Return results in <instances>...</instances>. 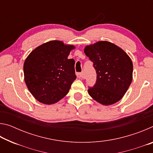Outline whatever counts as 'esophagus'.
Here are the masks:
<instances>
[{
  "label": "esophagus",
  "instance_id": "1",
  "mask_svg": "<svg viewBox=\"0 0 153 153\" xmlns=\"http://www.w3.org/2000/svg\"><path fill=\"white\" fill-rule=\"evenodd\" d=\"M76 75L79 78H83V73H77Z\"/></svg>",
  "mask_w": 153,
  "mask_h": 153
}]
</instances>
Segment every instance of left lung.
<instances>
[{
    "label": "left lung",
    "mask_w": 153,
    "mask_h": 153,
    "mask_svg": "<svg viewBox=\"0 0 153 153\" xmlns=\"http://www.w3.org/2000/svg\"><path fill=\"white\" fill-rule=\"evenodd\" d=\"M84 53L93 62L97 74L94 86L88 90L89 95L103 105L120 100L132 81L133 64L129 56L107 41L86 46Z\"/></svg>",
    "instance_id": "1"
}]
</instances>
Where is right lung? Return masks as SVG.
Returning <instances> with one entry per match:
<instances>
[{
    "mask_svg": "<svg viewBox=\"0 0 153 153\" xmlns=\"http://www.w3.org/2000/svg\"><path fill=\"white\" fill-rule=\"evenodd\" d=\"M74 48V46L61 41H49L36 48L25 59V82L39 102L54 104L69 92L76 79L75 61L67 59Z\"/></svg>",
    "mask_w": 153,
    "mask_h": 153,
    "instance_id": "right-lung-1",
    "label": "right lung"
}]
</instances>
